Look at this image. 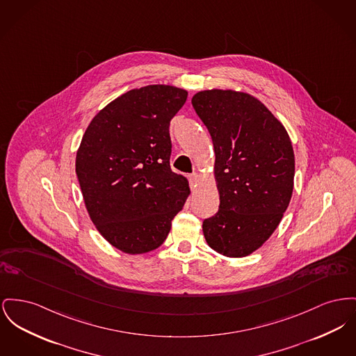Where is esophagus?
Here are the masks:
<instances>
[{
	"instance_id": "obj_1",
	"label": "esophagus",
	"mask_w": 356,
	"mask_h": 356,
	"mask_svg": "<svg viewBox=\"0 0 356 356\" xmlns=\"http://www.w3.org/2000/svg\"><path fill=\"white\" fill-rule=\"evenodd\" d=\"M188 180L191 187H196V184H197V181H199V175H197V173H192V175H189Z\"/></svg>"
}]
</instances>
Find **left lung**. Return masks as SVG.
<instances>
[{"label": "left lung", "instance_id": "obj_1", "mask_svg": "<svg viewBox=\"0 0 356 356\" xmlns=\"http://www.w3.org/2000/svg\"><path fill=\"white\" fill-rule=\"evenodd\" d=\"M192 106L207 126L219 192L218 212L203 222L212 250L242 258L259 249L292 199L294 153L284 125L248 92L204 90Z\"/></svg>", "mask_w": 356, "mask_h": 356}]
</instances>
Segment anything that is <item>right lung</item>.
<instances>
[{
	"mask_svg": "<svg viewBox=\"0 0 356 356\" xmlns=\"http://www.w3.org/2000/svg\"><path fill=\"white\" fill-rule=\"evenodd\" d=\"M188 92L167 84L130 90L87 126L75 170L97 230L126 254L154 250L188 197V180L172 172L169 124Z\"/></svg>",
	"mask_w": 356,
	"mask_h": 356,
	"instance_id": "add662e5",
	"label": "right lung"
}]
</instances>
